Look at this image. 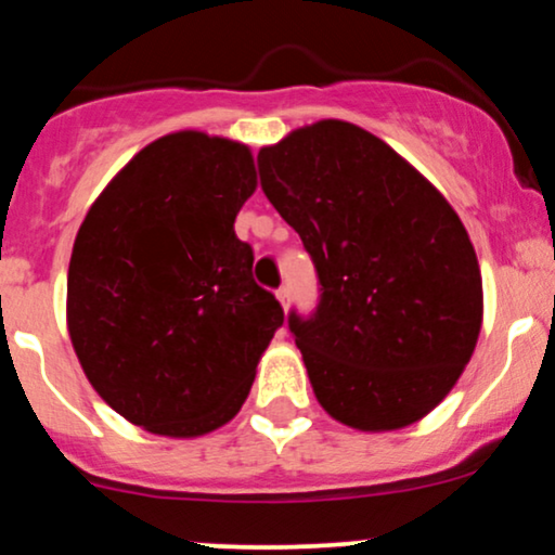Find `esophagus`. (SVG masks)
<instances>
[{
    "mask_svg": "<svg viewBox=\"0 0 555 555\" xmlns=\"http://www.w3.org/2000/svg\"><path fill=\"white\" fill-rule=\"evenodd\" d=\"M276 297H279V302H282L284 310L289 308V289H286V286H282V289H276Z\"/></svg>",
    "mask_w": 555,
    "mask_h": 555,
    "instance_id": "obj_1",
    "label": "esophagus"
}]
</instances>
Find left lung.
<instances>
[{"label": "left lung", "mask_w": 555, "mask_h": 555, "mask_svg": "<svg viewBox=\"0 0 555 555\" xmlns=\"http://www.w3.org/2000/svg\"><path fill=\"white\" fill-rule=\"evenodd\" d=\"M258 171L321 284L315 313L292 310L289 331L323 410L358 430L428 415L482 323L480 266L460 216L391 145L341 119L260 149Z\"/></svg>", "instance_id": "left-lung-1"}]
</instances>
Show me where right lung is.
<instances>
[{
  "instance_id": "right-lung-1",
  "label": "right lung",
  "mask_w": 555,
  "mask_h": 555,
  "mask_svg": "<svg viewBox=\"0 0 555 555\" xmlns=\"http://www.w3.org/2000/svg\"><path fill=\"white\" fill-rule=\"evenodd\" d=\"M256 190L250 149L206 132L145 145L95 197L75 237L67 328L99 397L171 438L240 412L284 310L234 234Z\"/></svg>"
}]
</instances>
